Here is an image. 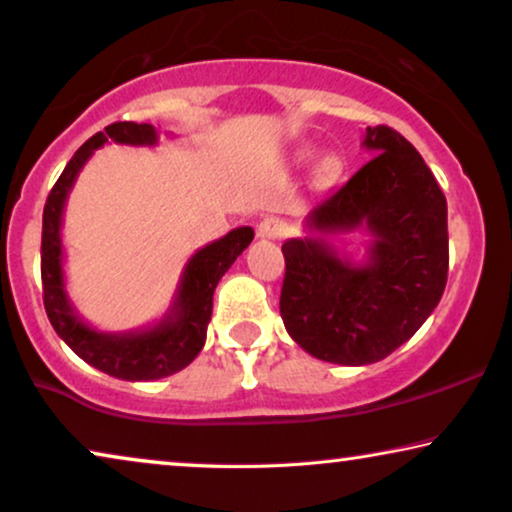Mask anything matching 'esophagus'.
<instances>
[{"label":"esophagus","mask_w":512,"mask_h":512,"mask_svg":"<svg viewBox=\"0 0 512 512\" xmlns=\"http://www.w3.org/2000/svg\"><path fill=\"white\" fill-rule=\"evenodd\" d=\"M284 232H287V223L280 221V218H275V216L263 218L256 228V235L261 237V240H280Z\"/></svg>","instance_id":"obj_1"}]
</instances>
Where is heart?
<instances>
[{
  "instance_id": "obj_1",
  "label": "heart",
  "mask_w": 512,
  "mask_h": 512,
  "mask_svg": "<svg viewBox=\"0 0 512 512\" xmlns=\"http://www.w3.org/2000/svg\"><path fill=\"white\" fill-rule=\"evenodd\" d=\"M313 157H315V150H305L303 152V159H313ZM341 169H343L341 157L329 155L320 162V169H317V178H320L322 183H331V181H336L338 174H341Z\"/></svg>"
}]
</instances>
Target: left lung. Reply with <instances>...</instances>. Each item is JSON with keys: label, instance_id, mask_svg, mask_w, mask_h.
Returning <instances> with one entry per match:
<instances>
[{"label": "left lung", "instance_id": "8db88e82", "mask_svg": "<svg viewBox=\"0 0 512 512\" xmlns=\"http://www.w3.org/2000/svg\"><path fill=\"white\" fill-rule=\"evenodd\" d=\"M362 145L374 157L315 204L308 237L282 244L284 327L305 353L345 367L407 343L440 303L449 270L447 199L433 171L390 126H367ZM350 229L372 235L364 264L330 244Z\"/></svg>", "mask_w": 512, "mask_h": 512}]
</instances>
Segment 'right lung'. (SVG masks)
Masks as SVG:
<instances>
[{"instance_id":"add662e5","label":"right lung","mask_w":512,"mask_h":512,"mask_svg":"<svg viewBox=\"0 0 512 512\" xmlns=\"http://www.w3.org/2000/svg\"><path fill=\"white\" fill-rule=\"evenodd\" d=\"M115 141L126 145H155L157 131L152 124L115 122L91 136L79 148L61 178L53 185L44 204L42 218V289L44 308L56 334L82 357L86 364L122 381H157L188 367L207 341V327L214 308V291L237 256L254 240L249 225L230 230L221 240L199 249L185 265L174 303L157 324L148 329L108 334L82 322L72 308L63 277V209L79 171L94 150Z\"/></svg>"}]
</instances>
